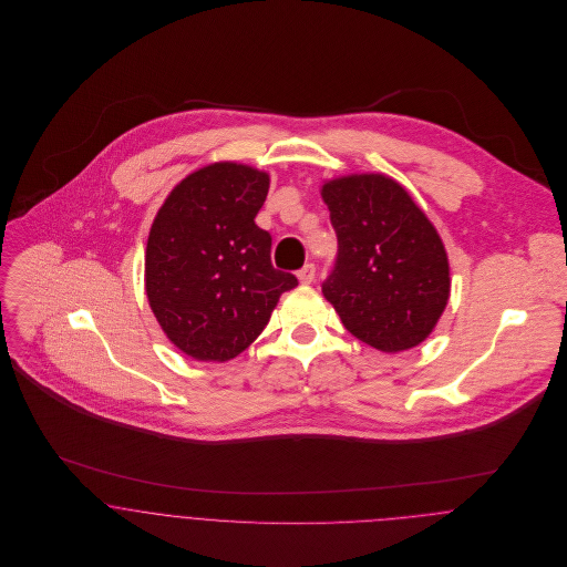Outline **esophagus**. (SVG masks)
I'll list each match as a JSON object with an SVG mask.
<instances>
[{
  "label": "esophagus",
  "mask_w": 567,
  "mask_h": 567,
  "mask_svg": "<svg viewBox=\"0 0 567 567\" xmlns=\"http://www.w3.org/2000/svg\"><path fill=\"white\" fill-rule=\"evenodd\" d=\"M315 275H317L315 264H306V266L297 272V277H299L301 284H312V281H315Z\"/></svg>",
  "instance_id": "34e87169"
}]
</instances>
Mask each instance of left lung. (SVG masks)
Returning a JSON list of instances; mask_svg holds the SVG:
<instances>
[{
  "label": "left lung",
  "mask_w": 567,
  "mask_h": 567,
  "mask_svg": "<svg viewBox=\"0 0 567 567\" xmlns=\"http://www.w3.org/2000/svg\"><path fill=\"white\" fill-rule=\"evenodd\" d=\"M338 238L324 299L362 342L398 353L423 342L450 299V264L434 225L384 174H351L321 189Z\"/></svg>",
  "instance_id": "left-lung-1"
}]
</instances>
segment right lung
<instances>
[{"label":"right lung","instance_id":"right-lung-1","mask_svg":"<svg viewBox=\"0 0 567 567\" xmlns=\"http://www.w3.org/2000/svg\"><path fill=\"white\" fill-rule=\"evenodd\" d=\"M270 178L243 163L205 165L165 198L146 246V295L165 336L189 358L227 362L261 333L299 281L270 264L255 225Z\"/></svg>","mask_w":567,"mask_h":567}]
</instances>
